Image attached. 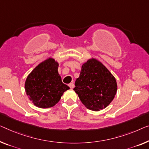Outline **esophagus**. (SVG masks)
<instances>
[{"mask_svg":"<svg viewBox=\"0 0 149 149\" xmlns=\"http://www.w3.org/2000/svg\"><path fill=\"white\" fill-rule=\"evenodd\" d=\"M69 86H70V88L71 89H72L74 88V83H70V84H69Z\"/></svg>","mask_w":149,"mask_h":149,"instance_id":"34e87169","label":"esophagus"}]
</instances>
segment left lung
<instances>
[{
    "label": "left lung",
    "mask_w": 149,
    "mask_h": 149,
    "mask_svg": "<svg viewBox=\"0 0 149 149\" xmlns=\"http://www.w3.org/2000/svg\"><path fill=\"white\" fill-rule=\"evenodd\" d=\"M74 90L88 109L99 111L114 98L117 83L110 71L100 61L92 58L83 63Z\"/></svg>",
    "instance_id": "left-lung-1"
}]
</instances>
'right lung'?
Instances as JSON below:
<instances>
[{"instance_id":"right-lung-1","label":"right lung","mask_w":149,"mask_h":149,"mask_svg":"<svg viewBox=\"0 0 149 149\" xmlns=\"http://www.w3.org/2000/svg\"><path fill=\"white\" fill-rule=\"evenodd\" d=\"M58 66V62L49 57L40 63L26 77V94L37 107H53L59 101L63 92L70 89L62 82Z\"/></svg>"}]
</instances>
